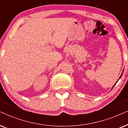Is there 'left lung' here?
<instances>
[{"instance_id": "1", "label": "left lung", "mask_w": 128, "mask_h": 128, "mask_svg": "<svg viewBox=\"0 0 128 128\" xmlns=\"http://www.w3.org/2000/svg\"><path fill=\"white\" fill-rule=\"evenodd\" d=\"M122 74H123V73H122ZM122 74H121V76H120V78H119V79H118V80H120V78H121V76H122ZM118 81H116V83H115V85H114V86H113V88L114 87V86H115V85H116V83H117V82H118Z\"/></svg>"}]
</instances>
